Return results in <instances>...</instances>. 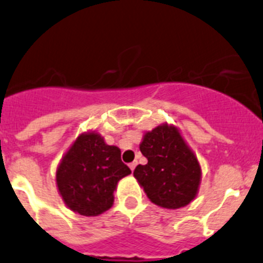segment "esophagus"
I'll list each match as a JSON object with an SVG mask.
<instances>
[{
    "label": "esophagus",
    "mask_w": 263,
    "mask_h": 263,
    "mask_svg": "<svg viewBox=\"0 0 263 263\" xmlns=\"http://www.w3.org/2000/svg\"><path fill=\"white\" fill-rule=\"evenodd\" d=\"M129 168H131V171H134L135 168H136V165H137V162H132V163H129Z\"/></svg>",
    "instance_id": "obj_1"
}]
</instances>
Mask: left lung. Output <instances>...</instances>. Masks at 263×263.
<instances>
[{
  "label": "left lung",
  "instance_id": "obj_1",
  "mask_svg": "<svg viewBox=\"0 0 263 263\" xmlns=\"http://www.w3.org/2000/svg\"><path fill=\"white\" fill-rule=\"evenodd\" d=\"M140 150L147 163L137 165L134 176L154 204L177 210L194 200L202 170L177 127L163 123L146 132Z\"/></svg>",
  "mask_w": 263,
  "mask_h": 263
}]
</instances>
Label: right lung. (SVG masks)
Returning <instances> with one entry per match:
<instances>
[{
	"label": "right lung",
	"instance_id": "obj_1",
	"mask_svg": "<svg viewBox=\"0 0 263 263\" xmlns=\"http://www.w3.org/2000/svg\"><path fill=\"white\" fill-rule=\"evenodd\" d=\"M129 173L119 147L106 145L98 132H86L61 159L56 185L70 211L92 217L113 205L117 183Z\"/></svg>",
	"mask_w": 263,
	"mask_h": 263
}]
</instances>
